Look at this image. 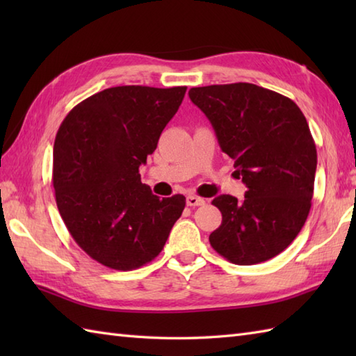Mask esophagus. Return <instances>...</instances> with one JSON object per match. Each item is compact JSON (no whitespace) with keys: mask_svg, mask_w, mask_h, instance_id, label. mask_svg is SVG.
Masks as SVG:
<instances>
[{"mask_svg":"<svg viewBox=\"0 0 356 356\" xmlns=\"http://www.w3.org/2000/svg\"><path fill=\"white\" fill-rule=\"evenodd\" d=\"M186 205L188 207H202V205H205V199L197 197V195H194V194H190L186 197Z\"/></svg>","mask_w":356,"mask_h":356,"instance_id":"esophagus-1","label":"esophagus"}]
</instances>
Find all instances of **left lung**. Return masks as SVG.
Listing matches in <instances>:
<instances>
[{
    "instance_id": "obj_1",
    "label": "left lung",
    "mask_w": 356,
    "mask_h": 356,
    "mask_svg": "<svg viewBox=\"0 0 356 356\" xmlns=\"http://www.w3.org/2000/svg\"><path fill=\"white\" fill-rule=\"evenodd\" d=\"M190 99L205 113L218 145L246 185L243 200H213L222 225L209 243L234 264L278 255L311 211L316 148L303 113L289 97L249 82L194 87Z\"/></svg>"
}]
</instances>
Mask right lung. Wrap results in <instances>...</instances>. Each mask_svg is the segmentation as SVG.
<instances>
[{
  "instance_id": "1",
  "label": "right lung",
  "mask_w": 356,
  "mask_h": 356,
  "mask_svg": "<svg viewBox=\"0 0 356 356\" xmlns=\"http://www.w3.org/2000/svg\"><path fill=\"white\" fill-rule=\"evenodd\" d=\"M186 87H111L78 104L53 147V186L67 229L82 251L116 270L161 254L185 197L159 199L140 182Z\"/></svg>"
}]
</instances>
